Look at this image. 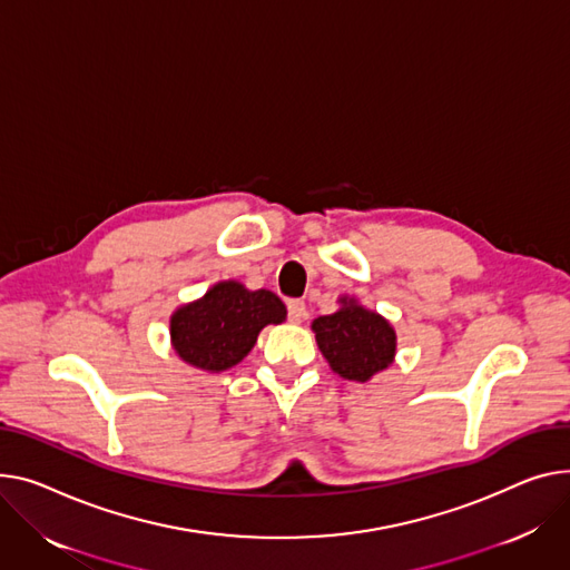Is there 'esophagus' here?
I'll use <instances>...</instances> for the list:
<instances>
[{
    "instance_id": "esophagus-1",
    "label": "esophagus",
    "mask_w": 570,
    "mask_h": 570,
    "mask_svg": "<svg viewBox=\"0 0 570 570\" xmlns=\"http://www.w3.org/2000/svg\"><path fill=\"white\" fill-rule=\"evenodd\" d=\"M307 318V305L302 299H291L288 302V321L291 323H302Z\"/></svg>"
}]
</instances>
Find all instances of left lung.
Listing matches in <instances>:
<instances>
[{
	"label": "left lung",
	"mask_w": 570,
	"mask_h": 570,
	"mask_svg": "<svg viewBox=\"0 0 570 570\" xmlns=\"http://www.w3.org/2000/svg\"><path fill=\"white\" fill-rule=\"evenodd\" d=\"M338 309L312 323L316 344L330 368L344 381L366 383L392 366L396 357V332L392 323L360 305L357 297L341 295Z\"/></svg>",
	"instance_id": "1"
}]
</instances>
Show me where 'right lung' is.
Masks as SVG:
<instances>
[{
  "label": "right lung",
  "instance_id": "right-lung-1",
  "mask_svg": "<svg viewBox=\"0 0 570 570\" xmlns=\"http://www.w3.org/2000/svg\"><path fill=\"white\" fill-rule=\"evenodd\" d=\"M284 321L286 307L273 291H249L236 279H226L171 314V348L185 364L219 373L249 355L265 325Z\"/></svg>",
  "mask_w": 570,
  "mask_h": 570
}]
</instances>
